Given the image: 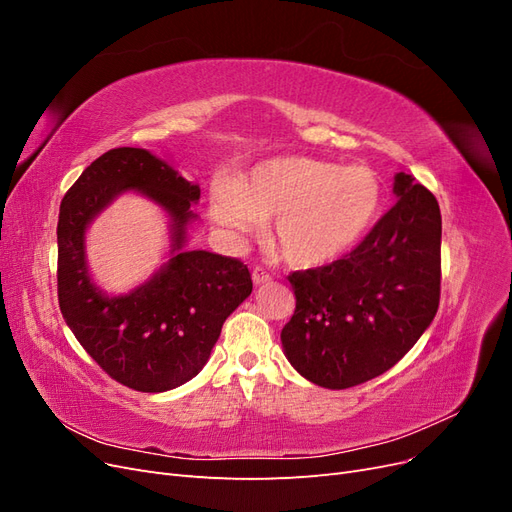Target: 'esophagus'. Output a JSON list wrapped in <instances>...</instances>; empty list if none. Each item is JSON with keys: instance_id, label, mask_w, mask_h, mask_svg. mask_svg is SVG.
I'll use <instances>...</instances> for the list:
<instances>
[{"instance_id": "obj_1", "label": "esophagus", "mask_w": 512, "mask_h": 512, "mask_svg": "<svg viewBox=\"0 0 512 512\" xmlns=\"http://www.w3.org/2000/svg\"><path fill=\"white\" fill-rule=\"evenodd\" d=\"M252 280H254V286H262V284H269L271 282V275L262 267H256L252 271Z\"/></svg>"}]
</instances>
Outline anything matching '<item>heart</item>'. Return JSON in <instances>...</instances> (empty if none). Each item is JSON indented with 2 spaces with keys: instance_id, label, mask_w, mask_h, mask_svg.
Returning <instances> with one entry per match:
<instances>
[{
  "instance_id": "obj_1",
  "label": "heart",
  "mask_w": 512,
  "mask_h": 512,
  "mask_svg": "<svg viewBox=\"0 0 512 512\" xmlns=\"http://www.w3.org/2000/svg\"><path fill=\"white\" fill-rule=\"evenodd\" d=\"M382 181L367 164L282 156L232 185H215L211 218L243 241L271 222V241L290 267L318 269L352 252L378 220Z\"/></svg>"
}]
</instances>
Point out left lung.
Instances as JSON below:
<instances>
[{"instance_id": "obj_1", "label": "left lung", "mask_w": 512, "mask_h": 512, "mask_svg": "<svg viewBox=\"0 0 512 512\" xmlns=\"http://www.w3.org/2000/svg\"><path fill=\"white\" fill-rule=\"evenodd\" d=\"M393 194L395 207L346 258L288 277L297 309L282 329L284 354L324 389L389 371L438 312V200L406 173L395 175Z\"/></svg>"}]
</instances>
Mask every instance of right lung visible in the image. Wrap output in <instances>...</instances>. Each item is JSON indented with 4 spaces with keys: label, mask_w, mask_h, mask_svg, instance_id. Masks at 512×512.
<instances>
[{
    "label": "right lung",
    "mask_w": 512,
    "mask_h": 512,
    "mask_svg": "<svg viewBox=\"0 0 512 512\" xmlns=\"http://www.w3.org/2000/svg\"><path fill=\"white\" fill-rule=\"evenodd\" d=\"M141 193L169 220V254L147 283L108 295L90 277L86 230L123 193ZM200 188L147 149L119 147L91 162L68 190L57 224V294L64 320L108 376L141 393L192 380L224 320L252 294L241 260L190 250Z\"/></svg>",
    "instance_id": "add662e5"
}]
</instances>
